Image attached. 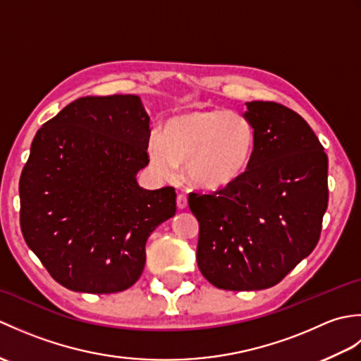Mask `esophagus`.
Returning <instances> with one entry per match:
<instances>
[{"label": "esophagus", "mask_w": 361, "mask_h": 361, "mask_svg": "<svg viewBox=\"0 0 361 361\" xmlns=\"http://www.w3.org/2000/svg\"><path fill=\"white\" fill-rule=\"evenodd\" d=\"M176 206H178V209H186L188 208V198H186L185 194L176 195Z\"/></svg>", "instance_id": "1"}]
</instances>
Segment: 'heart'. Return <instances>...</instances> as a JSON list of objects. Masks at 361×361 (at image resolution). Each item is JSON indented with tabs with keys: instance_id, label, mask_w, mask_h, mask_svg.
<instances>
[{
	"instance_id": "1",
	"label": "heart",
	"mask_w": 361,
	"mask_h": 361,
	"mask_svg": "<svg viewBox=\"0 0 361 361\" xmlns=\"http://www.w3.org/2000/svg\"><path fill=\"white\" fill-rule=\"evenodd\" d=\"M256 150V130L240 113L228 109H192L164 122L152 133L147 155L155 172L173 178L186 163L190 183L224 189L248 172Z\"/></svg>"
}]
</instances>
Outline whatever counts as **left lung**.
<instances>
[{"instance_id":"1","label":"left lung","mask_w":361,"mask_h":361,"mask_svg":"<svg viewBox=\"0 0 361 361\" xmlns=\"http://www.w3.org/2000/svg\"><path fill=\"white\" fill-rule=\"evenodd\" d=\"M256 130L252 163L239 181L189 194L200 225L197 264L221 290H264L315 250L327 209V155L298 113L247 102Z\"/></svg>"}]
</instances>
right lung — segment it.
<instances>
[{"instance_id":"1","label":"right lung","mask_w":361,"mask_h":361,"mask_svg":"<svg viewBox=\"0 0 361 361\" xmlns=\"http://www.w3.org/2000/svg\"><path fill=\"white\" fill-rule=\"evenodd\" d=\"M150 118L140 96H87L38 130L20 176V226L60 286L116 293L140 279L145 242L175 216V189L140 188Z\"/></svg>"}]
</instances>
